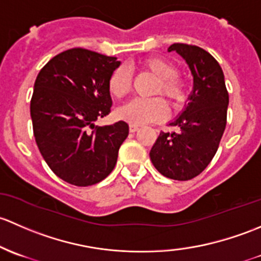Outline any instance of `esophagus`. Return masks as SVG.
Wrapping results in <instances>:
<instances>
[{
	"label": "esophagus",
	"instance_id": "obj_1",
	"mask_svg": "<svg viewBox=\"0 0 261 261\" xmlns=\"http://www.w3.org/2000/svg\"><path fill=\"white\" fill-rule=\"evenodd\" d=\"M138 130V125H134V124H129V132L130 133H134V132Z\"/></svg>",
	"mask_w": 261,
	"mask_h": 261
}]
</instances>
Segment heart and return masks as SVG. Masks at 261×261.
Segmentation results:
<instances>
[{
  "label": "heart",
  "mask_w": 261,
  "mask_h": 261,
  "mask_svg": "<svg viewBox=\"0 0 261 261\" xmlns=\"http://www.w3.org/2000/svg\"><path fill=\"white\" fill-rule=\"evenodd\" d=\"M142 69L158 77L153 94H162L173 106H178L186 98V83L177 74L173 63L161 58H149L142 63ZM109 91L115 98H123L132 89V75L125 66H119L109 77ZM167 114V106L161 98H137L124 104L117 111L119 119L139 125L162 120Z\"/></svg>",
  "instance_id": "heart-1"
}]
</instances>
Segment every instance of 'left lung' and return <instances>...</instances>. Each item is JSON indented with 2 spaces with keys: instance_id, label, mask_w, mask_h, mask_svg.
<instances>
[{
  "instance_id": "8db88e82",
  "label": "left lung",
  "mask_w": 261,
  "mask_h": 261,
  "mask_svg": "<svg viewBox=\"0 0 261 261\" xmlns=\"http://www.w3.org/2000/svg\"><path fill=\"white\" fill-rule=\"evenodd\" d=\"M193 76V89L181 114L170 123L177 132H161L149 152L155 170L176 181L198 176L219 148L226 127L229 93L220 64L207 51L187 44H173Z\"/></svg>"
}]
</instances>
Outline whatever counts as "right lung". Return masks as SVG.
<instances>
[{"label":"right lung","instance_id":"1","mask_svg":"<svg viewBox=\"0 0 261 261\" xmlns=\"http://www.w3.org/2000/svg\"><path fill=\"white\" fill-rule=\"evenodd\" d=\"M120 61L94 51L66 50L36 77L30 113L35 141L51 171L75 186L103 181L114 170L129 127L119 120L98 127L111 113L109 77Z\"/></svg>","mask_w":261,"mask_h":261}]
</instances>
